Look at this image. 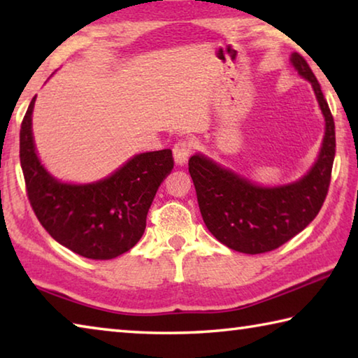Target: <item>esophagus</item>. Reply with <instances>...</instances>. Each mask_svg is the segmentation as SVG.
I'll return each instance as SVG.
<instances>
[{
  "instance_id": "esophagus-1",
  "label": "esophagus",
  "mask_w": 358,
  "mask_h": 358,
  "mask_svg": "<svg viewBox=\"0 0 358 358\" xmlns=\"http://www.w3.org/2000/svg\"><path fill=\"white\" fill-rule=\"evenodd\" d=\"M191 155V145L187 142H178L173 147V161L177 166H185Z\"/></svg>"
}]
</instances>
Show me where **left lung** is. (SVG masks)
Returning a JSON list of instances; mask_svg holds the SVG:
<instances>
[{
	"label": "left lung",
	"mask_w": 358,
	"mask_h": 358,
	"mask_svg": "<svg viewBox=\"0 0 358 358\" xmlns=\"http://www.w3.org/2000/svg\"><path fill=\"white\" fill-rule=\"evenodd\" d=\"M290 64L311 83L325 121L322 145L310 171L290 183L264 186L203 153L189 159L205 226L234 251L260 254L280 248L317 216L329 191L336 147L335 121L317 78L303 57L294 52Z\"/></svg>",
	"instance_id": "left-lung-1"
}]
</instances>
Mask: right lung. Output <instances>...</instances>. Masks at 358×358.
<instances>
[{"mask_svg": "<svg viewBox=\"0 0 358 358\" xmlns=\"http://www.w3.org/2000/svg\"><path fill=\"white\" fill-rule=\"evenodd\" d=\"M22 121L20 164L29 203L52 238L87 259L108 260L142 238L157 189L173 169L171 150L129 157L117 171L92 183H68L47 171L36 151L33 110Z\"/></svg>", "mask_w": 358, "mask_h": 358, "instance_id": "1", "label": "right lung"}]
</instances>
